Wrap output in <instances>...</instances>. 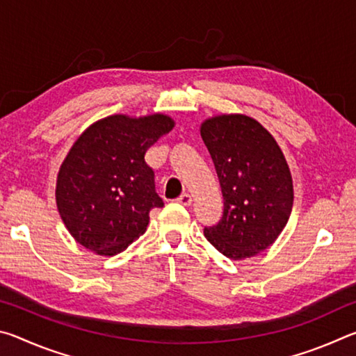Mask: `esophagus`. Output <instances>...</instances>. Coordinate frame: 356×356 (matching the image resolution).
<instances>
[{
  "label": "esophagus",
  "mask_w": 356,
  "mask_h": 356,
  "mask_svg": "<svg viewBox=\"0 0 356 356\" xmlns=\"http://www.w3.org/2000/svg\"><path fill=\"white\" fill-rule=\"evenodd\" d=\"M176 201L179 204H182V206H190L191 201H193V197H191V195H188V193H184V195H180Z\"/></svg>",
  "instance_id": "esophagus-1"
}]
</instances>
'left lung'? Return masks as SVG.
Here are the masks:
<instances>
[{
  "label": "left lung",
  "mask_w": 356,
  "mask_h": 356,
  "mask_svg": "<svg viewBox=\"0 0 356 356\" xmlns=\"http://www.w3.org/2000/svg\"><path fill=\"white\" fill-rule=\"evenodd\" d=\"M201 136L218 174L225 210L204 236L234 261L267 250L287 225L293 185L284 154L256 119L221 114L204 120Z\"/></svg>",
  "instance_id": "left-lung-1"
}]
</instances>
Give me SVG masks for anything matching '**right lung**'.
I'll return each mask as SVG.
<instances>
[{
	"label": "right lung",
	"mask_w": 356,
	"mask_h": 356,
	"mask_svg": "<svg viewBox=\"0 0 356 356\" xmlns=\"http://www.w3.org/2000/svg\"><path fill=\"white\" fill-rule=\"evenodd\" d=\"M174 127L165 114H114L80 135L56 180V206L78 243L114 256L146 232L149 212L163 207L146 150Z\"/></svg>",
	"instance_id": "obj_1"
}]
</instances>
